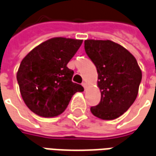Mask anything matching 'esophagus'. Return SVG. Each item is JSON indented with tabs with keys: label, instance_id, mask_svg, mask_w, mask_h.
Masks as SVG:
<instances>
[{
	"label": "esophagus",
	"instance_id": "34e87169",
	"mask_svg": "<svg viewBox=\"0 0 156 156\" xmlns=\"http://www.w3.org/2000/svg\"><path fill=\"white\" fill-rule=\"evenodd\" d=\"M82 85H83V88H84V90H86L87 89V83L85 82H83L82 83Z\"/></svg>",
	"mask_w": 156,
	"mask_h": 156
}]
</instances>
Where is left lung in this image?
<instances>
[{
	"label": "left lung",
	"mask_w": 156,
	"mask_h": 156,
	"mask_svg": "<svg viewBox=\"0 0 156 156\" xmlns=\"http://www.w3.org/2000/svg\"><path fill=\"white\" fill-rule=\"evenodd\" d=\"M87 55L98 73L101 101L90 111L96 117L111 120L126 112L136 100L142 71L126 48L110 40L84 41Z\"/></svg>",
	"instance_id": "8db88e82"
}]
</instances>
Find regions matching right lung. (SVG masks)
I'll return each instance as SVG.
<instances>
[{"label":"right lung","instance_id":"right-lung-1","mask_svg":"<svg viewBox=\"0 0 156 156\" xmlns=\"http://www.w3.org/2000/svg\"><path fill=\"white\" fill-rule=\"evenodd\" d=\"M83 40L54 37L34 48L22 60L17 73L21 96L34 114L45 118L62 114L82 85L73 83L66 65Z\"/></svg>","mask_w":156,"mask_h":156}]
</instances>
